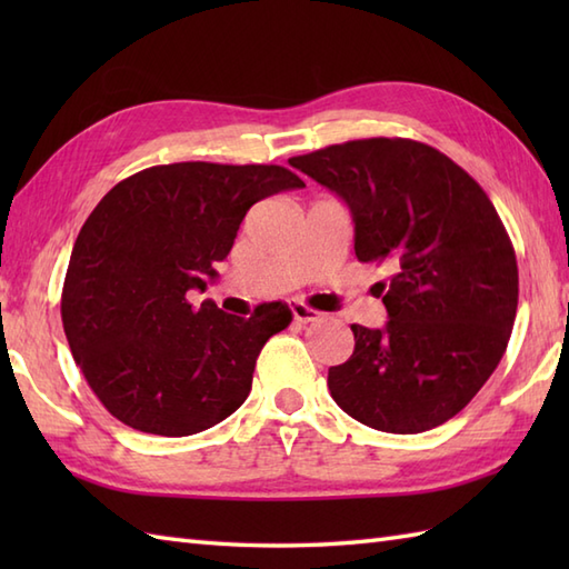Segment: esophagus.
<instances>
[{"instance_id":"34e87169","label":"esophagus","mask_w":569,"mask_h":569,"mask_svg":"<svg viewBox=\"0 0 569 569\" xmlns=\"http://www.w3.org/2000/svg\"><path fill=\"white\" fill-rule=\"evenodd\" d=\"M291 310H293V318H296V322H316V320H320V312L318 310H312V308H308L306 303H293L291 306Z\"/></svg>"}]
</instances>
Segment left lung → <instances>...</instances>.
<instances>
[{"label":"left lung","instance_id":"obj_1","mask_svg":"<svg viewBox=\"0 0 569 569\" xmlns=\"http://www.w3.org/2000/svg\"><path fill=\"white\" fill-rule=\"evenodd\" d=\"M337 192L359 261L389 263L383 330L352 325L355 352L330 367L345 413L413 435L457 416L499 367L518 308L516 251L465 168L413 139H357L288 159Z\"/></svg>","mask_w":569,"mask_h":569}]
</instances>
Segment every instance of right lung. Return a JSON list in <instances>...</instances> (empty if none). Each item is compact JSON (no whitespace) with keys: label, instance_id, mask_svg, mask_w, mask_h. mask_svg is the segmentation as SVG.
Instances as JSON below:
<instances>
[{"label":"right lung","instance_id":"right-lung-1","mask_svg":"<svg viewBox=\"0 0 569 569\" xmlns=\"http://www.w3.org/2000/svg\"><path fill=\"white\" fill-rule=\"evenodd\" d=\"M306 188L283 166L186 161L124 178L84 220L70 253L60 318L100 403L124 426L186 438L232 416L251 391L269 337L291 325L283 303L249 320L212 300L196 308L253 202Z\"/></svg>","mask_w":569,"mask_h":569}]
</instances>
